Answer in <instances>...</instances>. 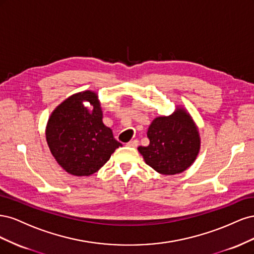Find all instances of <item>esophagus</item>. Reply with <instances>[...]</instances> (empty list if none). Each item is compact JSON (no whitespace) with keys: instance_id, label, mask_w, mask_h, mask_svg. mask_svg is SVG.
Returning <instances> with one entry per match:
<instances>
[{"instance_id":"34e87169","label":"esophagus","mask_w":254,"mask_h":254,"mask_svg":"<svg viewBox=\"0 0 254 254\" xmlns=\"http://www.w3.org/2000/svg\"><path fill=\"white\" fill-rule=\"evenodd\" d=\"M137 145H139V141L137 140H132L127 143V146H129V147H136Z\"/></svg>"}]
</instances>
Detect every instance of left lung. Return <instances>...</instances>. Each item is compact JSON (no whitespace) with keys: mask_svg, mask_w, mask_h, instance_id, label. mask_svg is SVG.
Returning a JSON list of instances; mask_svg holds the SVG:
<instances>
[{"mask_svg":"<svg viewBox=\"0 0 254 254\" xmlns=\"http://www.w3.org/2000/svg\"><path fill=\"white\" fill-rule=\"evenodd\" d=\"M148 146L137 150L145 163L162 175L180 174L195 162L200 150V135L193 118L177 106L168 117H158L148 127Z\"/></svg>","mask_w":254,"mask_h":254,"instance_id":"1","label":"left lung"}]
</instances>
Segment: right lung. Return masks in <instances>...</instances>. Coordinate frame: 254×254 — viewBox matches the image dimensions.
Instances as JSON below:
<instances>
[{
    "instance_id": "add662e5",
    "label": "right lung",
    "mask_w": 254,
    "mask_h": 254,
    "mask_svg": "<svg viewBox=\"0 0 254 254\" xmlns=\"http://www.w3.org/2000/svg\"><path fill=\"white\" fill-rule=\"evenodd\" d=\"M83 102H89L91 109ZM45 137L57 163L76 177L99 171L122 146L103 123L101 102L91 90L68 96L56 107L48 121Z\"/></svg>"
}]
</instances>
